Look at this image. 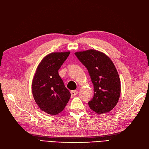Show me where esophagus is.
<instances>
[{
    "label": "esophagus",
    "instance_id": "esophagus-1",
    "mask_svg": "<svg viewBox=\"0 0 149 149\" xmlns=\"http://www.w3.org/2000/svg\"><path fill=\"white\" fill-rule=\"evenodd\" d=\"M78 94V91H76V90H73V91H71V97H73L76 95H77Z\"/></svg>",
    "mask_w": 149,
    "mask_h": 149
}]
</instances>
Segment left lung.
Listing matches in <instances>:
<instances>
[{"label": "left lung", "mask_w": 149, "mask_h": 149, "mask_svg": "<svg viewBox=\"0 0 149 149\" xmlns=\"http://www.w3.org/2000/svg\"><path fill=\"white\" fill-rule=\"evenodd\" d=\"M75 55L87 68L94 86L90 109L97 114L109 112L118 103L120 81L113 63L104 53L95 49L76 52Z\"/></svg>", "instance_id": "8db88e82"}]
</instances>
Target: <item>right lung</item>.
Returning <instances> with one entry per match:
<instances>
[{
    "label": "right lung",
    "mask_w": 149,
    "mask_h": 149,
    "mask_svg": "<svg viewBox=\"0 0 149 149\" xmlns=\"http://www.w3.org/2000/svg\"><path fill=\"white\" fill-rule=\"evenodd\" d=\"M70 52L52 53L39 64L32 81L34 100L43 111L51 115L59 114L65 109L71 97L58 74V70Z\"/></svg>",
    "instance_id": "obj_1"
}]
</instances>
